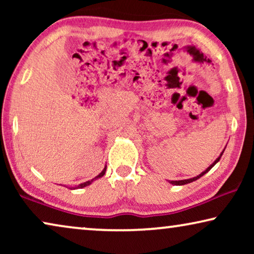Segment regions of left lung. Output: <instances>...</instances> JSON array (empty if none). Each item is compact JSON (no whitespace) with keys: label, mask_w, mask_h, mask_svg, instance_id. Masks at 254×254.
<instances>
[{"label":"left lung","mask_w":254,"mask_h":254,"mask_svg":"<svg viewBox=\"0 0 254 254\" xmlns=\"http://www.w3.org/2000/svg\"><path fill=\"white\" fill-rule=\"evenodd\" d=\"M224 149H225V148H224ZM224 149H223V151H222L221 154H220V156H218V157H217L216 159H215V161H214L213 163H211V164H210L209 166H208V168H207L206 170H204L203 172H201L199 176L193 177V178H190V179H184V180H169V183L172 184V185H176V186H182V185H186V184H190V183L195 182V180L199 179L200 177H202L203 175H206V173H207L208 171H209V170H210L211 168H213V166H214L215 164H216V163H217L218 161H220L221 157H222V155H223V152H224Z\"/></svg>","instance_id":"obj_1"}]
</instances>
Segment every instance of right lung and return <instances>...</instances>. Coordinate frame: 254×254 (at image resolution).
I'll list each match as a JSON object with an SVG mask.
<instances>
[{
  "instance_id": "obj_1",
  "label": "right lung",
  "mask_w": 254,
  "mask_h": 254,
  "mask_svg": "<svg viewBox=\"0 0 254 254\" xmlns=\"http://www.w3.org/2000/svg\"><path fill=\"white\" fill-rule=\"evenodd\" d=\"M105 172H106V166H105V168L103 169V171L100 172L98 176L95 177V178H93V179H91V180H88V182H85V183H82V184H79V185H78V186H76V187H69V189H83V187H85V186H89L90 184L95 182V180L99 179V178H102V177H103L104 175H105Z\"/></svg>"
}]
</instances>
